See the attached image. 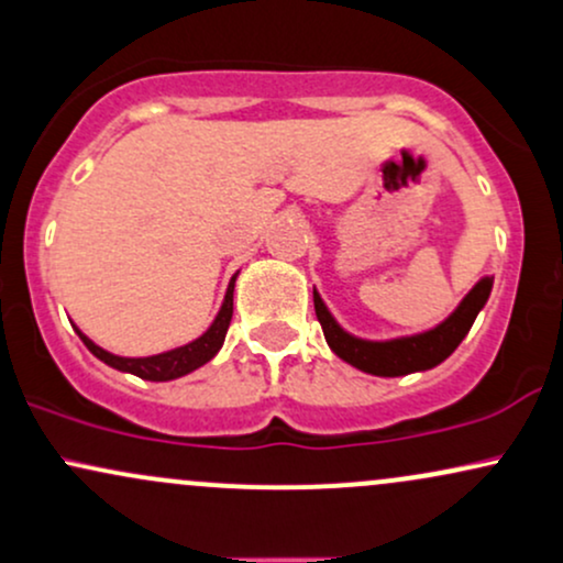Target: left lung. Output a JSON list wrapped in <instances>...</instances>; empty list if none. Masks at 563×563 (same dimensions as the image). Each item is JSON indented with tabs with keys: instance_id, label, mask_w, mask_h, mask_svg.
Wrapping results in <instances>:
<instances>
[{
	"instance_id": "left-lung-1",
	"label": "left lung",
	"mask_w": 563,
	"mask_h": 563,
	"mask_svg": "<svg viewBox=\"0 0 563 563\" xmlns=\"http://www.w3.org/2000/svg\"><path fill=\"white\" fill-rule=\"evenodd\" d=\"M493 275H484L482 280L463 296V301L452 309L450 318H444L439 325L429 328V331L423 333L399 335V339L386 341L360 339V335L344 331V328L339 325V320L331 314V309L325 307L318 288L312 290V296L322 333H325L328 346L333 349L335 357H341L344 363L357 367V371L371 373V376L397 378L407 376V373L431 371V367L444 363V360L455 352L457 344L466 339L471 325H474L476 314H479L484 303H487L489 294H493Z\"/></svg>"
}]
</instances>
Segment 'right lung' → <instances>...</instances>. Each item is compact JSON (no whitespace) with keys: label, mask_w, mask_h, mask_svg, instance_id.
Here are the masks:
<instances>
[{"label":"right lung","mask_w":563,"mask_h":563,"mask_svg":"<svg viewBox=\"0 0 563 563\" xmlns=\"http://www.w3.org/2000/svg\"><path fill=\"white\" fill-rule=\"evenodd\" d=\"M235 277L238 273L232 275L228 294H224L222 307H219L214 322L206 328L198 339H192L190 344H183L177 349H169V352H161V354H151V357H119V354L108 352V349L97 346L89 335H84L79 328V339L84 341V346L95 354L97 360H102L106 365L115 367L121 373H132L142 380H174V378H183L187 373L198 371L200 365H206L209 360L217 357V352L224 344V335H228L230 320H232V290H235Z\"/></svg>","instance_id":"obj_1"}]
</instances>
